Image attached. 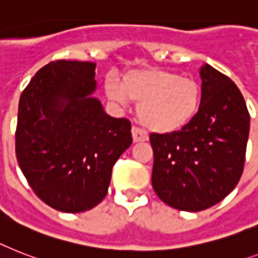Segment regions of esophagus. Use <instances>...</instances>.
Here are the masks:
<instances>
[{"label":"esophagus","mask_w":258,"mask_h":258,"mask_svg":"<svg viewBox=\"0 0 258 258\" xmlns=\"http://www.w3.org/2000/svg\"><path fill=\"white\" fill-rule=\"evenodd\" d=\"M131 133H133L134 143H139V142H146V140H148L147 134L142 131L140 128H138V127H133Z\"/></svg>","instance_id":"1"}]
</instances>
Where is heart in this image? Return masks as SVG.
Returning a JSON list of instances; mask_svg holds the SVG:
<instances>
[{"instance_id": "1", "label": "heart", "mask_w": 258, "mask_h": 258, "mask_svg": "<svg viewBox=\"0 0 258 258\" xmlns=\"http://www.w3.org/2000/svg\"><path fill=\"white\" fill-rule=\"evenodd\" d=\"M108 99L125 106L138 103L140 123L156 134H175L189 124L199 112L202 90L194 78L165 69L128 71L122 85L114 78L104 83Z\"/></svg>"}]
</instances>
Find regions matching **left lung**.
<instances>
[{
  "label": "left lung",
  "instance_id": "obj_1",
  "mask_svg": "<svg viewBox=\"0 0 258 258\" xmlns=\"http://www.w3.org/2000/svg\"><path fill=\"white\" fill-rule=\"evenodd\" d=\"M202 103L179 133L151 134L152 187L179 211L199 212L223 200L242 175L249 112L231 78L205 63L200 69Z\"/></svg>",
  "mask_w": 258,
  "mask_h": 258
}]
</instances>
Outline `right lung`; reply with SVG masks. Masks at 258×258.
<instances>
[{"label": "right lung", "mask_w": 258, "mask_h": 258, "mask_svg": "<svg viewBox=\"0 0 258 258\" xmlns=\"http://www.w3.org/2000/svg\"><path fill=\"white\" fill-rule=\"evenodd\" d=\"M94 62L55 60L31 78L18 104L16 154L37 196L85 212L107 195L112 167L133 143L131 123L104 112Z\"/></svg>", "instance_id": "obj_1"}]
</instances>
